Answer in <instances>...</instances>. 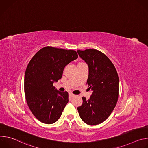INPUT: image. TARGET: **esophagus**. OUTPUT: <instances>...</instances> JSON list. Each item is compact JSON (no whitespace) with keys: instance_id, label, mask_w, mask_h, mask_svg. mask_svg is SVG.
Wrapping results in <instances>:
<instances>
[{"instance_id":"34e87169","label":"esophagus","mask_w":148,"mask_h":148,"mask_svg":"<svg viewBox=\"0 0 148 148\" xmlns=\"http://www.w3.org/2000/svg\"><path fill=\"white\" fill-rule=\"evenodd\" d=\"M74 96H75V95L73 94L72 93H70V94H69V97H70V98H73V97H74Z\"/></svg>"}]
</instances>
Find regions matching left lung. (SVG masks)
<instances>
[{"mask_svg":"<svg viewBox=\"0 0 148 148\" xmlns=\"http://www.w3.org/2000/svg\"><path fill=\"white\" fill-rule=\"evenodd\" d=\"M79 56L88 66V87L92 91L89 99L82 97L77 108L81 119L90 125L106 120L114 110L118 98L119 78L112 62L95 49L77 50Z\"/></svg>","mask_w":148,"mask_h":148,"instance_id":"left-lung-1","label":"left lung"}]
</instances>
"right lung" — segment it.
I'll list each match as a JSON object with an SVG mask.
<instances>
[{"mask_svg":"<svg viewBox=\"0 0 148 148\" xmlns=\"http://www.w3.org/2000/svg\"><path fill=\"white\" fill-rule=\"evenodd\" d=\"M77 58L74 50L47 46L30 61L25 75V94L30 111L41 122L51 124L61 116L69 94L58 91L53 83L61 78L65 67Z\"/></svg>","mask_w":148,"mask_h":148,"instance_id":"1","label":"right lung"}]
</instances>
